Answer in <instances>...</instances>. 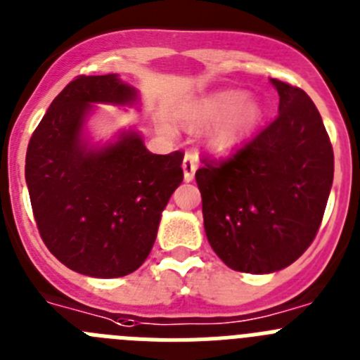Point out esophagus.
Wrapping results in <instances>:
<instances>
[{
    "instance_id": "esophagus-1",
    "label": "esophagus",
    "mask_w": 360,
    "mask_h": 360,
    "mask_svg": "<svg viewBox=\"0 0 360 360\" xmlns=\"http://www.w3.org/2000/svg\"><path fill=\"white\" fill-rule=\"evenodd\" d=\"M195 170H197V158L193 156L192 152H186V156L183 160V172H184V181L190 183L195 176Z\"/></svg>"
}]
</instances>
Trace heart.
Instances as JSON below:
<instances>
[{"label":"heart","mask_w":360,"mask_h":360,"mask_svg":"<svg viewBox=\"0 0 360 360\" xmlns=\"http://www.w3.org/2000/svg\"><path fill=\"white\" fill-rule=\"evenodd\" d=\"M262 111L255 102L245 103V93L242 91H220L197 102L184 120L190 127L217 124L233 115L231 120L220 125L212 138V147L215 150H229L245 136V132L257 124Z\"/></svg>","instance_id":"obj_1"}]
</instances>
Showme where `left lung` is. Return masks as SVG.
Segmentation results:
<instances>
[{"label": "left lung", "mask_w": 360, "mask_h": 360, "mask_svg": "<svg viewBox=\"0 0 360 360\" xmlns=\"http://www.w3.org/2000/svg\"><path fill=\"white\" fill-rule=\"evenodd\" d=\"M280 95L274 122L226 160L195 172L204 231L233 271L267 274L312 244L333 181V150L303 89L271 79Z\"/></svg>", "instance_id": "left-lung-1"}]
</instances>
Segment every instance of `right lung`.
<instances>
[{
  "instance_id": "1",
  "label": "right lung",
  "mask_w": 360,
  "mask_h": 360,
  "mask_svg": "<svg viewBox=\"0 0 360 360\" xmlns=\"http://www.w3.org/2000/svg\"><path fill=\"white\" fill-rule=\"evenodd\" d=\"M118 75H80L55 96L28 143L25 177L37 229L75 273L120 278L148 257L161 212L183 181L181 150L152 154L134 131L93 148L84 140L91 103L129 105Z\"/></svg>"
}]
</instances>
